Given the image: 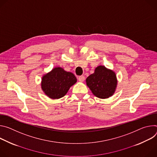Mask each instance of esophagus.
Segmentation results:
<instances>
[{"label": "esophagus", "instance_id": "obj_1", "mask_svg": "<svg viewBox=\"0 0 157 157\" xmlns=\"http://www.w3.org/2000/svg\"><path fill=\"white\" fill-rule=\"evenodd\" d=\"M78 78V80H79L80 82H83V81L85 80V77H84L83 75L79 76Z\"/></svg>", "mask_w": 157, "mask_h": 157}]
</instances>
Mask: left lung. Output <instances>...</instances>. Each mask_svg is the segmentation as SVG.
I'll return each instance as SVG.
<instances>
[{
	"label": "left lung",
	"mask_w": 157,
	"mask_h": 157,
	"mask_svg": "<svg viewBox=\"0 0 157 157\" xmlns=\"http://www.w3.org/2000/svg\"><path fill=\"white\" fill-rule=\"evenodd\" d=\"M118 80L115 72L104 65L95 68L94 73L86 78V83L92 94L105 99L112 97L117 89Z\"/></svg>",
	"instance_id": "obj_1"
}]
</instances>
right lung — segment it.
Returning <instances> with one entry per match:
<instances>
[{
	"instance_id": "1",
	"label": "right lung",
	"mask_w": 157,
	"mask_h": 157,
	"mask_svg": "<svg viewBox=\"0 0 157 157\" xmlns=\"http://www.w3.org/2000/svg\"><path fill=\"white\" fill-rule=\"evenodd\" d=\"M75 75L56 67L42 77L41 89L50 98L59 99L65 96L70 88L77 82Z\"/></svg>"
}]
</instances>
